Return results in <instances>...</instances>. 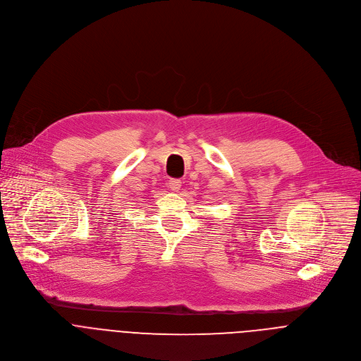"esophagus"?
Instances as JSON below:
<instances>
[{
  "instance_id": "34e87169",
  "label": "esophagus",
  "mask_w": 361,
  "mask_h": 361,
  "mask_svg": "<svg viewBox=\"0 0 361 361\" xmlns=\"http://www.w3.org/2000/svg\"><path fill=\"white\" fill-rule=\"evenodd\" d=\"M169 187L173 190V191H178L181 188V180L180 178H170L169 180Z\"/></svg>"
}]
</instances>
